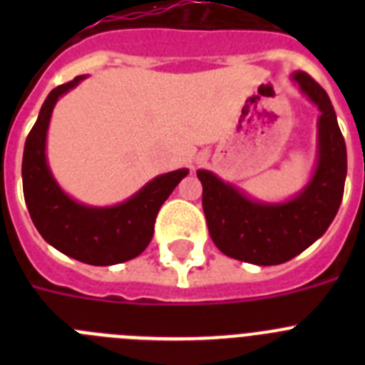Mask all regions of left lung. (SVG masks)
Returning a JSON list of instances; mask_svg holds the SVG:
<instances>
[{
    "label": "left lung",
    "mask_w": 365,
    "mask_h": 365,
    "mask_svg": "<svg viewBox=\"0 0 365 365\" xmlns=\"http://www.w3.org/2000/svg\"><path fill=\"white\" fill-rule=\"evenodd\" d=\"M291 80L318 108L316 164L303 186L283 201H259L210 170H197L212 241L228 257L279 265L320 240L333 222L347 175V150L327 93L303 71Z\"/></svg>",
    "instance_id": "1"
}]
</instances>
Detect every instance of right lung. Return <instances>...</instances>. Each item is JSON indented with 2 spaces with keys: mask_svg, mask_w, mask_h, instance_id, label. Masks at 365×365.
<instances>
[{
  "mask_svg": "<svg viewBox=\"0 0 365 365\" xmlns=\"http://www.w3.org/2000/svg\"><path fill=\"white\" fill-rule=\"evenodd\" d=\"M87 74L58 86L45 98L36 124L25 140L21 179L29 214L51 247L87 265L108 267L143 254L153 237L155 217L188 168L157 175L131 197L113 206L76 201L58 185L47 160V131L56 102Z\"/></svg>",
  "mask_w": 365,
  "mask_h": 365,
  "instance_id": "obj_1",
  "label": "right lung"
}]
</instances>
